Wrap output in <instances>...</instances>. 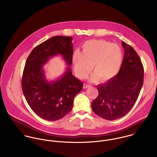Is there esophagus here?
I'll use <instances>...</instances> for the list:
<instances>
[{"instance_id": "obj_1", "label": "esophagus", "mask_w": 157, "mask_h": 157, "mask_svg": "<svg viewBox=\"0 0 157 157\" xmlns=\"http://www.w3.org/2000/svg\"><path fill=\"white\" fill-rule=\"evenodd\" d=\"M90 85H88V84H86V83H85V84L83 85V88H84V89L88 88H90Z\"/></svg>"}]
</instances>
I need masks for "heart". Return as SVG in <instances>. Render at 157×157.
I'll return each instance as SVG.
<instances>
[{
  "label": "heart",
  "instance_id": "heart-1",
  "mask_svg": "<svg viewBox=\"0 0 157 157\" xmlns=\"http://www.w3.org/2000/svg\"><path fill=\"white\" fill-rule=\"evenodd\" d=\"M123 51L119 45L103 40H90L82 46V52H74L72 60L76 75L85 78L91 70L95 72L91 81L100 78L106 81L118 72L123 61Z\"/></svg>",
  "mask_w": 157,
  "mask_h": 157
}]
</instances>
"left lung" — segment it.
Wrapping results in <instances>:
<instances>
[{
    "label": "left lung",
    "instance_id": "left-lung-1",
    "mask_svg": "<svg viewBox=\"0 0 157 157\" xmlns=\"http://www.w3.org/2000/svg\"><path fill=\"white\" fill-rule=\"evenodd\" d=\"M124 55L118 73L106 83L97 86L98 97L92 103V109L99 117L114 120L130 111L143 84L144 69L134 49L121 42Z\"/></svg>",
    "mask_w": 157,
    "mask_h": 157
}]
</instances>
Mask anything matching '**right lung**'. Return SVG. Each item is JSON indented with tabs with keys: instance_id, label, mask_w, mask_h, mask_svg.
<instances>
[{
	"instance_id": "add662e5",
	"label": "right lung",
	"mask_w": 157,
	"mask_h": 157,
	"mask_svg": "<svg viewBox=\"0 0 157 157\" xmlns=\"http://www.w3.org/2000/svg\"><path fill=\"white\" fill-rule=\"evenodd\" d=\"M72 37L54 36L34 48L29 54L23 72L22 88L31 109L48 121L61 119L72 108L75 96L83 83L75 77L70 66L73 54ZM62 56L68 67L56 81H48L43 65L54 56Z\"/></svg>"
}]
</instances>
